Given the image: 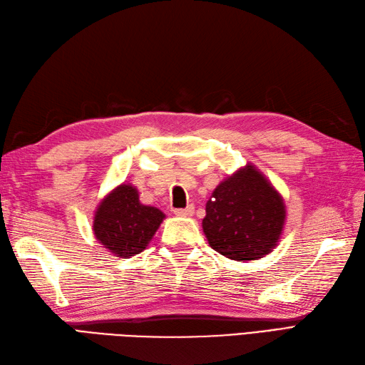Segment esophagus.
I'll return each instance as SVG.
<instances>
[{
	"mask_svg": "<svg viewBox=\"0 0 365 365\" xmlns=\"http://www.w3.org/2000/svg\"><path fill=\"white\" fill-rule=\"evenodd\" d=\"M193 210H195V207L192 206V204H189V206L184 207V209H173V213L178 217H192Z\"/></svg>",
	"mask_w": 365,
	"mask_h": 365,
	"instance_id": "1",
	"label": "esophagus"
}]
</instances>
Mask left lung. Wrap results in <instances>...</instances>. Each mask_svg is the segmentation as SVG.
<instances>
[{
    "instance_id": "8db88e82",
    "label": "left lung",
    "mask_w": 365,
    "mask_h": 365,
    "mask_svg": "<svg viewBox=\"0 0 365 365\" xmlns=\"http://www.w3.org/2000/svg\"><path fill=\"white\" fill-rule=\"evenodd\" d=\"M287 209L282 195L252 164L221 181L206 202L202 230L213 251L230 260H259L283 232Z\"/></svg>"
}]
</instances>
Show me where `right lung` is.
Here are the masks:
<instances>
[{"label": "right lung", "instance_id": "obj_1", "mask_svg": "<svg viewBox=\"0 0 365 365\" xmlns=\"http://www.w3.org/2000/svg\"><path fill=\"white\" fill-rule=\"evenodd\" d=\"M164 213L139 201L131 184H120L99 202L94 213L93 232L97 242L122 259L142 252L161 226Z\"/></svg>", "mask_w": 365, "mask_h": 365}]
</instances>
